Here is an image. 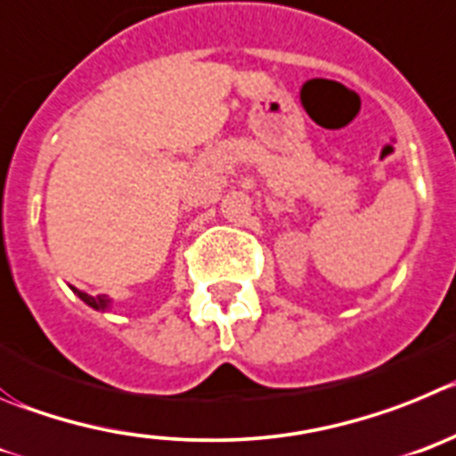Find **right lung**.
Segmentation results:
<instances>
[{"label":"right lung","instance_id":"add662e5","mask_svg":"<svg viewBox=\"0 0 456 456\" xmlns=\"http://www.w3.org/2000/svg\"><path fill=\"white\" fill-rule=\"evenodd\" d=\"M72 290H75V293L79 295L81 299H84L86 305L93 306V309H97V311H106V309H109L110 299L106 297V295H88V293H84V290H77V289H72Z\"/></svg>","mask_w":456,"mask_h":456}]
</instances>
